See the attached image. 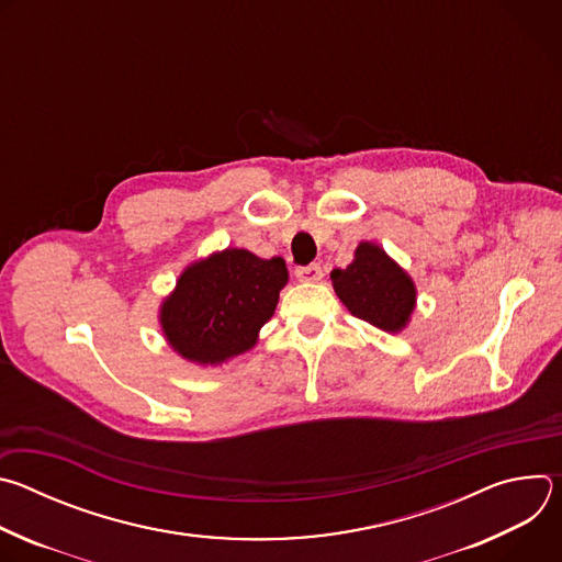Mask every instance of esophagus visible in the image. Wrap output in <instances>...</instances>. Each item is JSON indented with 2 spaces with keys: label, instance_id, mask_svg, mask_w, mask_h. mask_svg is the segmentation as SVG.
<instances>
[{
  "label": "esophagus",
  "instance_id": "obj_1",
  "mask_svg": "<svg viewBox=\"0 0 562 562\" xmlns=\"http://www.w3.org/2000/svg\"><path fill=\"white\" fill-rule=\"evenodd\" d=\"M295 276L300 282H317L323 278V269H319V265H306V267H297Z\"/></svg>",
  "mask_w": 562,
  "mask_h": 562
}]
</instances>
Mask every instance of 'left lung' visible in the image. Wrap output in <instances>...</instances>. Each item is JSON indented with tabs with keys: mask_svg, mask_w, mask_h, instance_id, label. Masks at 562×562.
I'll return each mask as SVG.
<instances>
[{
	"mask_svg": "<svg viewBox=\"0 0 562 562\" xmlns=\"http://www.w3.org/2000/svg\"><path fill=\"white\" fill-rule=\"evenodd\" d=\"M331 284L351 315L380 331L400 334L412 323L416 282L375 243H360L351 265L331 271Z\"/></svg>",
	"mask_w": 562,
	"mask_h": 562,
	"instance_id": "left-lung-1",
	"label": "left lung"
}]
</instances>
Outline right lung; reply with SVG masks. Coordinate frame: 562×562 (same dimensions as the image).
I'll return each mask as SVG.
<instances>
[{"label":"right lung","instance_id":"add662e5","mask_svg":"<svg viewBox=\"0 0 562 562\" xmlns=\"http://www.w3.org/2000/svg\"><path fill=\"white\" fill-rule=\"evenodd\" d=\"M289 282L282 258L237 247L191 262L159 304L167 345L198 367H222L258 345Z\"/></svg>","mask_w":562,"mask_h":562}]
</instances>
